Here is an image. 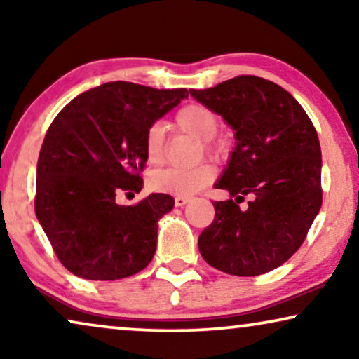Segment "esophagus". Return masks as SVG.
<instances>
[{
  "mask_svg": "<svg viewBox=\"0 0 359 359\" xmlns=\"http://www.w3.org/2000/svg\"><path fill=\"white\" fill-rule=\"evenodd\" d=\"M189 198H184V196H176L175 198V204L176 205H184V204H188L189 203Z\"/></svg>",
  "mask_w": 359,
  "mask_h": 359,
  "instance_id": "1",
  "label": "esophagus"
}]
</instances>
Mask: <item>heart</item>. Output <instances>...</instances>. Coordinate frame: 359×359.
<instances>
[{"instance_id":"obj_1","label":"heart","mask_w":359,"mask_h":359,"mask_svg":"<svg viewBox=\"0 0 359 359\" xmlns=\"http://www.w3.org/2000/svg\"><path fill=\"white\" fill-rule=\"evenodd\" d=\"M175 124L184 134H191L203 140L205 155H209L210 158L222 156L225 149L224 142L214 137L219 130L220 119L217 112H214L210 107L199 104V102H191L176 112ZM144 151L147 163L151 166H160L165 161V130L160 124H154L147 129ZM214 178L215 170L210 165L204 163L189 170L165 168L156 171L151 175L150 186L161 193L188 198L209 186Z\"/></svg>"}]
</instances>
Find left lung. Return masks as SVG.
<instances>
[{"label":"left lung","mask_w":359,"mask_h":359,"mask_svg":"<svg viewBox=\"0 0 359 359\" xmlns=\"http://www.w3.org/2000/svg\"><path fill=\"white\" fill-rule=\"evenodd\" d=\"M235 130L237 145L217 189L215 217L198 245L210 266L258 276L286 263L307 237L322 205V151L302 106L276 83L240 75L208 90H189ZM252 198L245 211L238 204Z\"/></svg>","instance_id":"left-lung-1"}]
</instances>
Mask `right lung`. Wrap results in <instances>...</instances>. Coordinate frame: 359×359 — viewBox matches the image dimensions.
<instances>
[{"label":"right lung","mask_w":359,"mask_h":359,"mask_svg":"<svg viewBox=\"0 0 359 359\" xmlns=\"http://www.w3.org/2000/svg\"><path fill=\"white\" fill-rule=\"evenodd\" d=\"M188 95L186 88L104 83L72 100L48 127L34 208L57 258L75 276L114 281L151 262L158 219L175 199L155 193L119 205L116 198L142 189L145 132Z\"/></svg>","instance_id":"right-lung-1"}]
</instances>
